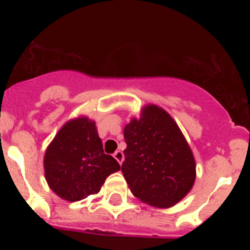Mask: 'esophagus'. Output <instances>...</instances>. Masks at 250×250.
Segmentation results:
<instances>
[{"mask_svg":"<svg viewBox=\"0 0 250 250\" xmlns=\"http://www.w3.org/2000/svg\"><path fill=\"white\" fill-rule=\"evenodd\" d=\"M114 158L119 161V164H121L124 161V152L121 151V150H116V151L114 152Z\"/></svg>","mask_w":250,"mask_h":250,"instance_id":"obj_1","label":"esophagus"}]
</instances>
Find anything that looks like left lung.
I'll use <instances>...</instances> for the list:
<instances>
[{"instance_id":"8db88e82","label":"left lung","mask_w":250,"mask_h":250,"mask_svg":"<svg viewBox=\"0 0 250 250\" xmlns=\"http://www.w3.org/2000/svg\"><path fill=\"white\" fill-rule=\"evenodd\" d=\"M121 165L130 190L141 202L169 208L189 193L195 180L193 152L173 118L155 105L124 129Z\"/></svg>"}]
</instances>
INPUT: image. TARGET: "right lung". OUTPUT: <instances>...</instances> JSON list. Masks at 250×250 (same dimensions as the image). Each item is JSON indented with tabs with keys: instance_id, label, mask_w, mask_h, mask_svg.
Listing matches in <instances>:
<instances>
[{
	"instance_id": "1",
	"label": "right lung",
	"mask_w": 250,
	"mask_h": 250,
	"mask_svg": "<svg viewBox=\"0 0 250 250\" xmlns=\"http://www.w3.org/2000/svg\"><path fill=\"white\" fill-rule=\"evenodd\" d=\"M43 165L50 188L67 202L99 193L105 179L120 170L118 161L104 152L95 123L87 118L61 127L46 150Z\"/></svg>"
}]
</instances>
